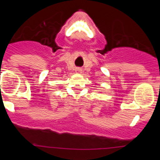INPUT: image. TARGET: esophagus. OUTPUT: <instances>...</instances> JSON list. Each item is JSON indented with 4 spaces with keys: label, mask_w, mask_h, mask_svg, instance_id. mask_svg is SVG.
I'll return each instance as SVG.
<instances>
[{
    "label": "esophagus",
    "mask_w": 160,
    "mask_h": 160,
    "mask_svg": "<svg viewBox=\"0 0 160 160\" xmlns=\"http://www.w3.org/2000/svg\"><path fill=\"white\" fill-rule=\"evenodd\" d=\"M82 69H80V68H77L75 70L76 73H82Z\"/></svg>",
    "instance_id": "obj_1"
}]
</instances>
